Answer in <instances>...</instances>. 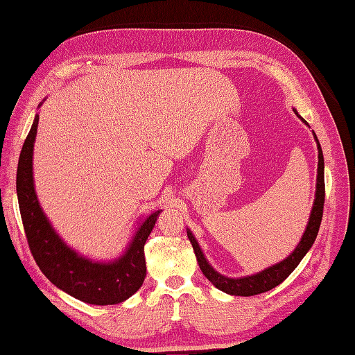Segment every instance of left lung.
I'll use <instances>...</instances> for the list:
<instances>
[{"label": "left lung", "instance_id": "left-lung-1", "mask_svg": "<svg viewBox=\"0 0 355 355\" xmlns=\"http://www.w3.org/2000/svg\"><path fill=\"white\" fill-rule=\"evenodd\" d=\"M293 112L304 123H307L306 121H304V118L300 116L298 112H296L295 109H293ZM313 136H315L316 144H318V178H316L315 202H313V209L310 213V219L307 222L306 232H304L298 246H296L295 251L289 255V257H286L283 261L277 263V265H272V266L266 268L265 270L257 272V274H254V275H246V277H241V278H228L225 275L219 274L218 270H215L210 266V263L207 261V259L204 257V254L200 248V245H198L195 236L192 234L191 230H187V237L193 246L198 265H200L205 278H207L209 282L216 287V289L225 292L228 295H236V296H252V295H259V293L274 289V287L282 284L284 279L292 274L293 269L298 266L300 261L304 259V255L309 252L311 245L315 243L319 227H320V220H322V213H324L325 181H324L322 148H320V144L315 135V131H313Z\"/></svg>", "mask_w": 355, "mask_h": 355}]
</instances>
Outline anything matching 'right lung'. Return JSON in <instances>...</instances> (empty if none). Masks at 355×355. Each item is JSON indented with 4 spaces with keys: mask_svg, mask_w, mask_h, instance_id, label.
<instances>
[{
    "mask_svg": "<svg viewBox=\"0 0 355 355\" xmlns=\"http://www.w3.org/2000/svg\"><path fill=\"white\" fill-rule=\"evenodd\" d=\"M36 114L21 150L16 192L30 251L44 275L60 291L94 306H112L128 300L142 286L146 275L144 246L162 210L151 213L133 236L119 259L94 261L69 248L55 233L40 207L33 180V148L37 133Z\"/></svg>",
    "mask_w": 355,
    "mask_h": 355,
    "instance_id": "right-lung-1",
    "label": "right lung"
}]
</instances>
